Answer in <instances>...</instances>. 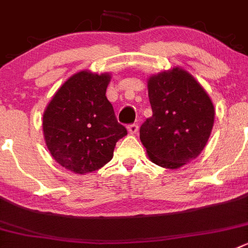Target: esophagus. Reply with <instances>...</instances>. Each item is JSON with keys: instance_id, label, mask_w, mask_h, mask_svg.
Instances as JSON below:
<instances>
[{"instance_id": "obj_1", "label": "esophagus", "mask_w": 248, "mask_h": 248, "mask_svg": "<svg viewBox=\"0 0 248 248\" xmlns=\"http://www.w3.org/2000/svg\"><path fill=\"white\" fill-rule=\"evenodd\" d=\"M139 130V125L136 124V123H134V124H130V125H128V133L130 134V135H134V134L138 133Z\"/></svg>"}]
</instances>
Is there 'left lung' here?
<instances>
[{
    "mask_svg": "<svg viewBox=\"0 0 248 248\" xmlns=\"http://www.w3.org/2000/svg\"><path fill=\"white\" fill-rule=\"evenodd\" d=\"M152 117L140 128L147 155L163 168L178 169L206 146L214 124V106L190 73L176 67L150 77Z\"/></svg>",
    "mask_w": 248,
    "mask_h": 248,
    "instance_id": "1",
    "label": "left lung"
}]
</instances>
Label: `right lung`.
<instances>
[{
  "label": "right lung",
  "mask_w": 248,
  "mask_h": 248,
  "mask_svg": "<svg viewBox=\"0 0 248 248\" xmlns=\"http://www.w3.org/2000/svg\"><path fill=\"white\" fill-rule=\"evenodd\" d=\"M110 75L82 72L72 75L53 95L42 118L45 141L60 166L75 174L102 168L115 143L128 134L106 97Z\"/></svg>",
  "instance_id": "add662e5"
}]
</instances>
